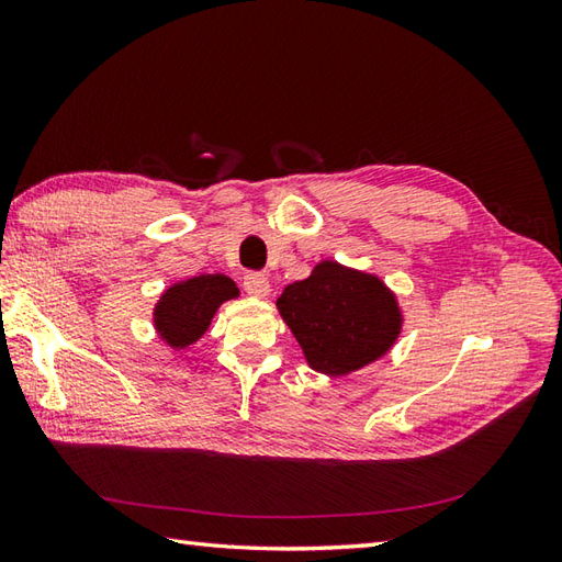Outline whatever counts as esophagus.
Masks as SVG:
<instances>
[{
    "mask_svg": "<svg viewBox=\"0 0 562 562\" xmlns=\"http://www.w3.org/2000/svg\"><path fill=\"white\" fill-rule=\"evenodd\" d=\"M244 290L250 296H258V300H262V296L270 294V282L262 272H246L244 274Z\"/></svg>",
    "mask_w": 562,
    "mask_h": 562,
    "instance_id": "obj_1",
    "label": "esophagus"
}]
</instances>
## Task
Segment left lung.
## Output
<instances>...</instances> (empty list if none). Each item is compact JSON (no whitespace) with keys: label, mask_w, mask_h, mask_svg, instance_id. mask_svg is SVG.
I'll list each match as a JSON object with an SVG mask.
<instances>
[{"label":"left lung","mask_w":562,"mask_h":562,"mask_svg":"<svg viewBox=\"0 0 562 562\" xmlns=\"http://www.w3.org/2000/svg\"><path fill=\"white\" fill-rule=\"evenodd\" d=\"M278 308L308 367L328 376L350 374L386 355L403 321L384 282L333 260H321L306 280L288 284Z\"/></svg>","instance_id":"obj_1"}]
</instances>
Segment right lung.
<instances>
[{"label":"right lung","mask_w":562,"mask_h":562,"mask_svg":"<svg viewBox=\"0 0 562 562\" xmlns=\"http://www.w3.org/2000/svg\"><path fill=\"white\" fill-rule=\"evenodd\" d=\"M238 296V288L226 274H198L178 282L161 294L154 306V326L161 340L176 350L193 345L210 328L212 316L226 302Z\"/></svg>","instance_id":"obj_1"}]
</instances>
